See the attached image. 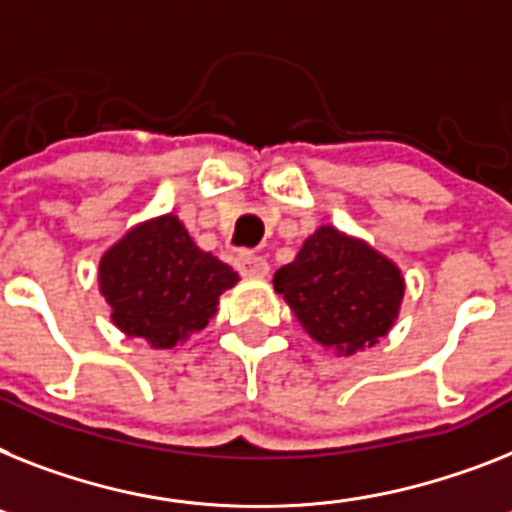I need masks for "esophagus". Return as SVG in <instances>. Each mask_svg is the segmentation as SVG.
I'll list each match as a JSON object with an SVG mask.
<instances>
[{"label": "esophagus", "mask_w": 512, "mask_h": 512, "mask_svg": "<svg viewBox=\"0 0 512 512\" xmlns=\"http://www.w3.org/2000/svg\"><path fill=\"white\" fill-rule=\"evenodd\" d=\"M235 266L243 277H266L269 274V264H266L264 256H256V253H240L235 259Z\"/></svg>", "instance_id": "34e87169"}]
</instances>
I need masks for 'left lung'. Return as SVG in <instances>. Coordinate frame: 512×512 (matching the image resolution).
Instances as JSON below:
<instances>
[{
	"label": "left lung",
	"mask_w": 512,
	"mask_h": 512,
	"mask_svg": "<svg viewBox=\"0 0 512 512\" xmlns=\"http://www.w3.org/2000/svg\"><path fill=\"white\" fill-rule=\"evenodd\" d=\"M274 290L319 345L353 356L390 332L405 280L398 264L366 240L322 225L274 272Z\"/></svg>",
	"instance_id": "left-lung-1"
}]
</instances>
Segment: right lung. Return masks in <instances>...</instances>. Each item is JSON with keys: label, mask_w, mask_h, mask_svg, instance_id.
Wrapping results in <instances>:
<instances>
[{"label": "right lung", "mask_w": 512, "mask_h": 512, "mask_svg": "<svg viewBox=\"0 0 512 512\" xmlns=\"http://www.w3.org/2000/svg\"><path fill=\"white\" fill-rule=\"evenodd\" d=\"M238 272L201 251L175 214L130 227L99 261V293L112 324L156 350H172L217 314Z\"/></svg>", "instance_id": "add662e5"}]
</instances>
